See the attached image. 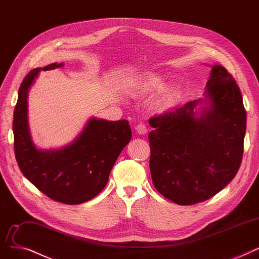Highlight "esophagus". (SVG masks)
Wrapping results in <instances>:
<instances>
[{"mask_svg": "<svg viewBox=\"0 0 259 259\" xmlns=\"http://www.w3.org/2000/svg\"><path fill=\"white\" fill-rule=\"evenodd\" d=\"M135 130H136V132L139 135H145L146 132H147V128H146L145 124H143V123H139V124L136 127H135Z\"/></svg>", "mask_w": 259, "mask_h": 259, "instance_id": "esophagus-1", "label": "esophagus"}]
</instances>
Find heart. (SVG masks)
Masks as SVG:
<instances>
[{
  "label": "heart",
  "mask_w": 259,
  "mask_h": 259,
  "mask_svg": "<svg viewBox=\"0 0 259 259\" xmlns=\"http://www.w3.org/2000/svg\"><path fill=\"white\" fill-rule=\"evenodd\" d=\"M164 79L161 76L149 73L140 78L134 88L131 95L138 99H142L157 89L149 101V108L154 113H164L173 107L178 99V92L171 85H163Z\"/></svg>",
  "instance_id": "b5f03b06"
}]
</instances>
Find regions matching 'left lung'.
<instances>
[{
    "instance_id": "obj_1",
    "label": "left lung",
    "mask_w": 259,
    "mask_h": 259,
    "mask_svg": "<svg viewBox=\"0 0 259 259\" xmlns=\"http://www.w3.org/2000/svg\"><path fill=\"white\" fill-rule=\"evenodd\" d=\"M203 96L149 120L153 184L180 205L210 199L235 177L242 159L247 114L224 66H212Z\"/></svg>"
}]
</instances>
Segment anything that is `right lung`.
<instances>
[{
    "label": "right lung",
    "instance_id": "obj_1",
    "mask_svg": "<svg viewBox=\"0 0 259 259\" xmlns=\"http://www.w3.org/2000/svg\"><path fill=\"white\" fill-rule=\"evenodd\" d=\"M63 65L53 63L34 68L24 78L12 123L15 154L23 175L49 198L65 204H80L104 189L117 158L132 138V130L126 120L92 117L69 144L58 150L36 147L28 125V92L40 70Z\"/></svg>",
    "mask_w": 259,
    "mask_h": 259
}]
</instances>
